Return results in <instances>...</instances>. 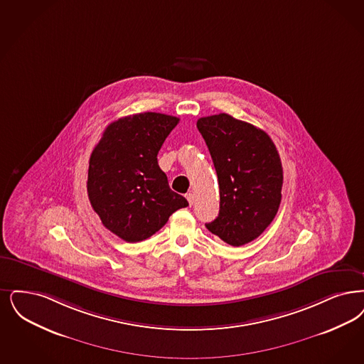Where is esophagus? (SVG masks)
<instances>
[{"instance_id": "obj_1", "label": "esophagus", "mask_w": 364, "mask_h": 364, "mask_svg": "<svg viewBox=\"0 0 364 364\" xmlns=\"http://www.w3.org/2000/svg\"><path fill=\"white\" fill-rule=\"evenodd\" d=\"M186 198H187V200H188L189 205H192L193 202H195V196H193V193H191V192L186 195Z\"/></svg>"}]
</instances>
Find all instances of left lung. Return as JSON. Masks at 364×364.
<instances>
[{
	"mask_svg": "<svg viewBox=\"0 0 364 364\" xmlns=\"http://www.w3.org/2000/svg\"><path fill=\"white\" fill-rule=\"evenodd\" d=\"M210 150L219 183V214L205 228L232 247L257 238L277 215L283 168L265 131L228 114L196 123Z\"/></svg>",
	"mask_w": 364,
	"mask_h": 364,
	"instance_id": "obj_1",
	"label": "left lung"
}]
</instances>
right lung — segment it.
I'll use <instances>...</instances> for the list:
<instances>
[{
	"label": "right lung",
	"mask_w": 364,
	"mask_h": 364,
	"mask_svg": "<svg viewBox=\"0 0 364 364\" xmlns=\"http://www.w3.org/2000/svg\"><path fill=\"white\" fill-rule=\"evenodd\" d=\"M178 117L144 112L120 117L102 132L87 171V196L102 225L126 242L151 237L184 196L169 188L157 154Z\"/></svg>",
	"instance_id": "obj_1"
}]
</instances>
